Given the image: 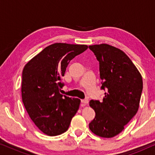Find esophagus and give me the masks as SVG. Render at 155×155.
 Listing matches in <instances>:
<instances>
[{
    "label": "esophagus",
    "instance_id": "34e87169",
    "mask_svg": "<svg viewBox=\"0 0 155 155\" xmlns=\"http://www.w3.org/2000/svg\"><path fill=\"white\" fill-rule=\"evenodd\" d=\"M81 103L83 104L84 105H86V104H88L89 101L88 99H82V100H81Z\"/></svg>",
    "mask_w": 155,
    "mask_h": 155
}]
</instances>
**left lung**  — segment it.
Returning <instances> with one entry per match:
<instances>
[{
  "label": "left lung",
  "instance_id": "left-lung-1",
  "mask_svg": "<svg viewBox=\"0 0 155 155\" xmlns=\"http://www.w3.org/2000/svg\"><path fill=\"white\" fill-rule=\"evenodd\" d=\"M99 62L101 90H107L102 101L91 100L95 118L89 124L97 136L111 138L120 132L139 109L143 78L129 57L107 44L89 46Z\"/></svg>",
  "mask_w": 155,
  "mask_h": 155
}]
</instances>
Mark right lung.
<instances>
[{
  "label": "right lung",
  "instance_id": "obj_1",
  "mask_svg": "<svg viewBox=\"0 0 155 155\" xmlns=\"http://www.w3.org/2000/svg\"><path fill=\"white\" fill-rule=\"evenodd\" d=\"M84 44L55 43L44 48L22 71V102L31 120L44 134L65 133L79 109L80 100L59 93L70 61L87 49Z\"/></svg>",
  "mask_w": 155,
  "mask_h": 155
}]
</instances>
